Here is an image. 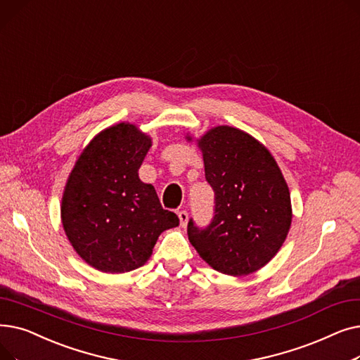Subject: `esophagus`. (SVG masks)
I'll list each match as a JSON object with an SVG mask.
<instances>
[{"label": "esophagus", "mask_w": 360, "mask_h": 360, "mask_svg": "<svg viewBox=\"0 0 360 360\" xmlns=\"http://www.w3.org/2000/svg\"><path fill=\"white\" fill-rule=\"evenodd\" d=\"M178 217H179L181 226H182V228H185L186 223H188V213H186L185 210H181V212L178 213Z\"/></svg>", "instance_id": "1"}]
</instances>
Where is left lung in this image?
Masks as SVG:
<instances>
[{
	"label": "left lung",
	"mask_w": 360,
	"mask_h": 360,
	"mask_svg": "<svg viewBox=\"0 0 360 360\" xmlns=\"http://www.w3.org/2000/svg\"><path fill=\"white\" fill-rule=\"evenodd\" d=\"M195 141L216 205L209 228L198 229L190 220L188 239L216 271L255 273L276 257L290 229L286 179L269 148L239 128L217 125Z\"/></svg>",
	"instance_id": "obj_1"
}]
</instances>
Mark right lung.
<instances>
[{
    "mask_svg": "<svg viewBox=\"0 0 360 360\" xmlns=\"http://www.w3.org/2000/svg\"><path fill=\"white\" fill-rule=\"evenodd\" d=\"M150 147L151 137L136 124L110 125L90 140L68 175L63 228L74 251L99 271L144 266L159 235L179 224L163 210L155 186L139 176Z\"/></svg>",
    "mask_w": 360,
    "mask_h": 360,
    "instance_id": "add662e5",
    "label": "right lung"
}]
</instances>
